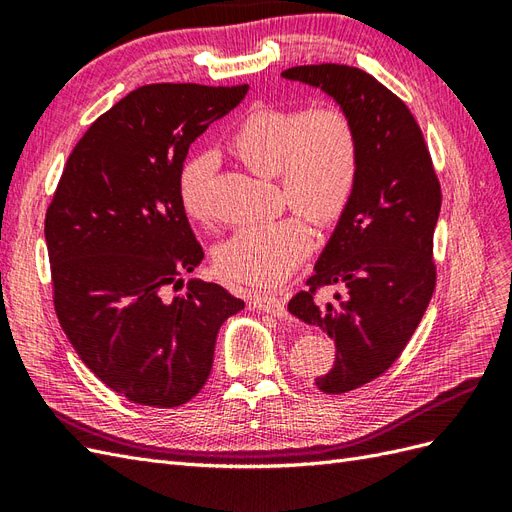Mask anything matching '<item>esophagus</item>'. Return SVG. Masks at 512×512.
Wrapping results in <instances>:
<instances>
[{
  "label": "esophagus",
  "mask_w": 512,
  "mask_h": 512,
  "mask_svg": "<svg viewBox=\"0 0 512 512\" xmlns=\"http://www.w3.org/2000/svg\"><path fill=\"white\" fill-rule=\"evenodd\" d=\"M252 305H254V309H258V312L273 314L277 318H284L288 314L284 299L277 297V294H254Z\"/></svg>",
  "instance_id": "1"
}]
</instances>
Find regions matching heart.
<instances>
[{"label": "heart", "mask_w": 512, "mask_h": 512, "mask_svg": "<svg viewBox=\"0 0 512 512\" xmlns=\"http://www.w3.org/2000/svg\"><path fill=\"white\" fill-rule=\"evenodd\" d=\"M230 151L254 173L280 183L282 203L294 213L239 228L215 250V265L250 286L271 288L294 273L312 252L309 222L329 228L344 218L361 179V134L337 104L269 106L241 119ZM218 156L196 153L179 173V203L190 220L209 222V188Z\"/></svg>", "instance_id": "1"}]
</instances>
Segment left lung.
Returning a JSON list of instances; mask_svg holds the SVG:
<instances>
[{"label": "left lung", "mask_w": 512, "mask_h": 512, "mask_svg": "<svg viewBox=\"0 0 512 512\" xmlns=\"http://www.w3.org/2000/svg\"><path fill=\"white\" fill-rule=\"evenodd\" d=\"M282 76L327 91L361 134L359 188L307 288L288 303L292 316L335 342V365L314 384L342 395L382 376L425 314L438 277L433 230L442 188L421 126L374 76L339 64L297 66ZM327 285L347 292L320 306L315 297Z\"/></svg>", "instance_id": "left-lung-1"}]
</instances>
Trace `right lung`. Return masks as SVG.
<instances>
[{"mask_svg":"<svg viewBox=\"0 0 512 512\" xmlns=\"http://www.w3.org/2000/svg\"><path fill=\"white\" fill-rule=\"evenodd\" d=\"M250 85L156 83L100 115L72 149L44 220L53 305L81 361L134 404L177 408L203 389L222 322L243 301L183 288L205 252L179 203L188 149Z\"/></svg>","mask_w":512,"mask_h":512,"instance_id":"obj_1","label":"right lung"}]
</instances>
